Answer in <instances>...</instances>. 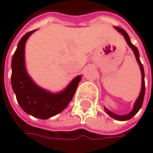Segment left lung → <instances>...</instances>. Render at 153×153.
<instances>
[{"label": "left lung", "mask_w": 153, "mask_h": 153, "mask_svg": "<svg viewBox=\"0 0 153 153\" xmlns=\"http://www.w3.org/2000/svg\"><path fill=\"white\" fill-rule=\"evenodd\" d=\"M115 29L124 36V38H125L127 43L128 44V46L130 47V48H132V50L134 51V54H135L136 58H137V63L139 64V65H140V70H141V74H142V88H141V92H140V95H139L138 98L137 99L136 103H135V105H134V108H133V110H132L131 112H129L128 114H126V115H118V114H115V113L110 111H109L108 109H106V108H105V110L107 114H109L111 118H113V119H115V120H118L123 121V120H130L131 118H133V117L137 113L138 111L140 110V108L143 105V97H144V93H145L144 70H143V65H142V63H141V61H140V58H139V52H138L137 48L131 43L130 39H129V36H128V34L127 33V32H126L124 29L120 28V27H117V26H115Z\"/></svg>", "instance_id": "left-lung-1"}]
</instances>
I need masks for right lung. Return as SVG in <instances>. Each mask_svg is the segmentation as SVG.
Here are the masks:
<instances>
[{
  "label": "right lung",
  "mask_w": 153,
  "mask_h": 153,
  "mask_svg": "<svg viewBox=\"0 0 153 153\" xmlns=\"http://www.w3.org/2000/svg\"><path fill=\"white\" fill-rule=\"evenodd\" d=\"M35 30L19 41L11 61V85L17 103L28 114L46 120L61 112L72 101L81 76L75 77L65 90L53 94L37 86L28 75L25 65V45Z\"/></svg>",
  "instance_id": "right-lung-1"
}]
</instances>
